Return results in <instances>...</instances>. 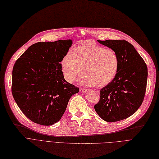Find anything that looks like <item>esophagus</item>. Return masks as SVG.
<instances>
[{"label":"esophagus","mask_w":159,"mask_h":159,"mask_svg":"<svg viewBox=\"0 0 159 159\" xmlns=\"http://www.w3.org/2000/svg\"><path fill=\"white\" fill-rule=\"evenodd\" d=\"M88 91V89H85V88H80V92H82V93H84V92H87Z\"/></svg>","instance_id":"34e87169"}]
</instances>
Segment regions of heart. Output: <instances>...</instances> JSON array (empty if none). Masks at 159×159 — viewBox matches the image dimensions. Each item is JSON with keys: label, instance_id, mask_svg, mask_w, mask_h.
<instances>
[{"label": "heart", "instance_id": "heart-1", "mask_svg": "<svg viewBox=\"0 0 159 159\" xmlns=\"http://www.w3.org/2000/svg\"><path fill=\"white\" fill-rule=\"evenodd\" d=\"M61 65L64 77L69 82L75 81L83 67L84 75L80 79L81 83L103 87L115 78L120 61L114 51L86 41L66 54Z\"/></svg>", "mask_w": 159, "mask_h": 159}]
</instances>
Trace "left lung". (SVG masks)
<instances>
[{"mask_svg":"<svg viewBox=\"0 0 159 159\" xmlns=\"http://www.w3.org/2000/svg\"><path fill=\"white\" fill-rule=\"evenodd\" d=\"M118 55V73L110 84L100 90L94 106L101 118L108 122L125 120L141 106L146 91L148 67L134 46L125 40H98Z\"/></svg>","mask_w":159,"mask_h":159,"instance_id":"1","label":"left lung"}]
</instances>
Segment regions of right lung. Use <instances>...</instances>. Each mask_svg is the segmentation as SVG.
I'll return each instance as SVG.
<instances>
[{
  "label": "right lung",
  "instance_id": "1",
  "mask_svg": "<svg viewBox=\"0 0 159 159\" xmlns=\"http://www.w3.org/2000/svg\"><path fill=\"white\" fill-rule=\"evenodd\" d=\"M71 45V39L34 43L13 66V99L34 123L48 126L58 122L71 97L79 92L64 79L60 64Z\"/></svg>",
  "mask_w": 159,
  "mask_h": 159
}]
</instances>
